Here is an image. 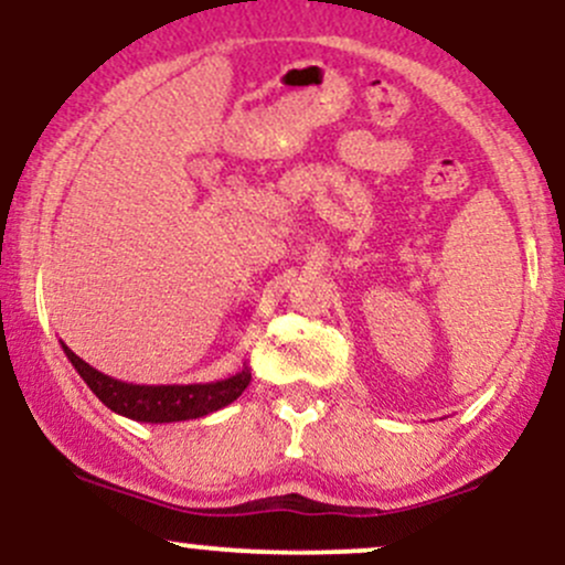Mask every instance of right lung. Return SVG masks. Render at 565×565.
<instances>
[{"label": "right lung", "mask_w": 565, "mask_h": 565, "mask_svg": "<svg viewBox=\"0 0 565 565\" xmlns=\"http://www.w3.org/2000/svg\"><path fill=\"white\" fill-rule=\"evenodd\" d=\"M72 367L77 370L79 377L88 383V388L111 413L126 415L141 424H173V420L203 418V415L222 411L231 402L244 394L249 386L252 370L246 367L231 377L212 383H171V386H139V383H126L98 373L88 362L74 353L70 345L61 343Z\"/></svg>", "instance_id": "obj_1"}]
</instances>
